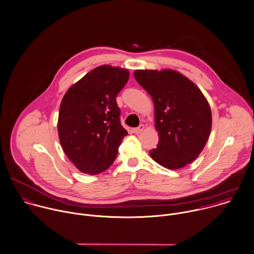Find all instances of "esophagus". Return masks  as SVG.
<instances>
[{"mask_svg": "<svg viewBox=\"0 0 254 254\" xmlns=\"http://www.w3.org/2000/svg\"><path fill=\"white\" fill-rule=\"evenodd\" d=\"M144 129H145V126H144L143 124H141L139 127L134 128V129H133V132H134L135 134H140Z\"/></svg>", "mask_w": 254, "mask_h": 254, "instance_id": "34e87169", "label": "esophagus"}]
</instances>
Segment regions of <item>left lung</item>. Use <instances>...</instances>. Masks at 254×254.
Listing matches in <instances>:
<instances>
[{
    "mask_svg": "<svg viewBox=\"0 0 254 254\" xmlns=\"http://www.w3.org/2000/svg\"><path fill=\"white\" fill-rule=\"evenodd\" d=\"M137 82L150 94L159 142L149 154L170 170L194 161L209 137L211 111L200 89L174 69H137Z\"/></svg>",
    "mask_w": 254,
    "mask_h": 254,
    "instance_id": "8db88e82",
    "label": "left lung"
}]
</instances>
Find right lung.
I'll return each mask as SVG.
<instances>
[{"label": "right lung", "mask_w": 254, "mask_h": 254, "mask_svg": "<svg viewBox=\"0 0 254 254\" xmlns=\"http://www.w3.org/2000/svg\"><path fill=\"white\" fill-rule=\"evenodd\" d=\"M129 79L126 68L100 65L71 85L60 107L61 145L84 174L107 170L128 132L120 124L116 96Z\"/></svg>", "instance_id": "right-lung-1"}]
</instances>
